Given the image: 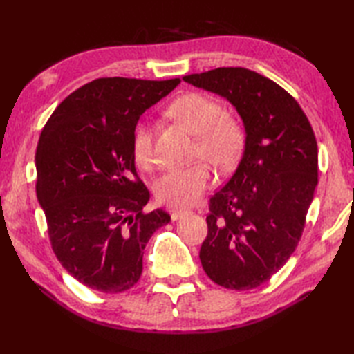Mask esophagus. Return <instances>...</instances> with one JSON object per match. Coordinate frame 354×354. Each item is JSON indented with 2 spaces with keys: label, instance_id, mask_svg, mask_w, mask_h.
<instances>
[{
  "label": "esophagus",
  "instance_id": "1",
  "mask_svg": "<svg viewBox=\"0 0 354 354\" xmlns=\"http://www.w3.org/2000/svg\"><path fill=\"white\" fill-rule=\"evenodd\" d=\"M190 213V209L189 208H179V209H171L170 212V214H171V221H178V219H181V217H184V216H187Z\"/></svg>",
  "mask_w": 354,
  "mask_h": 354
}]
</instances>
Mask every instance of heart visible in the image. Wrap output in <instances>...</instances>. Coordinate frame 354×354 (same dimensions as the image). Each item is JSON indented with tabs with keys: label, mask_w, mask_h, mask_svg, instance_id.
<instances>
[{
	"label": "heart",
	"mask_w": 354,
	"mask_h": 354,
	"mask_svg": "<svg viewBox=\"0 0 354 354\" xmlns=\"http://www.w3.org/2000/svg\"><path fill=\"white\" fill-rule=\"evenodd\" d=\"M167 112L187 131L196 135L194 156L205 158L216 167H232L245 147V127L234 115L225 114L222 103L213 95L189 93L173 102ZM132 155L140 167L150 169L155 164L153 129L147 122H140L132 135ZM214 183V171L205 162L164 171L155 183L156 199L171 207L196 202Z\"/></svg>",
	"instance_id": "b5f03b06"
}]
</instances>
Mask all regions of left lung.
<instances>
[{"mask_svg":"<svg viewBox=\"0 0 354 354\" xmlns=\"http://www.w3.org/2000/svg\"><path fill=\"white\" fill-rule=\"evenodd\" d=\"M184 80L225 97L246 132L234 175L209 198L202 268L227 289L259 288L301 239L318 184L317 138L298 102L259 73L222 66Z\"/></svg>","mask_w":354,"mask_h":354,"instance_id":"obj_1","label":"left lung"}]
</instances>
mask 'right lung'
<instances>
[{
  "mask_svg": "<svg viewBox=\"0 0 354 354\" xmlns=\"http://www.w3.org/2000/svg\"><path fill=\"white\" fill-rule=\"evenodd\" d=\"M179 82L95 79L66 97L41 132L36 196L53 252L89 289H131L149 239L170 222L162 209L145 212L150 194L135 170L132 135Z\"/></svg>",
  "mask_w": 354,
  "mask_h": 354,
  "instance_id": "add662e5",
  "label": "right lung"
}]
</instances>
